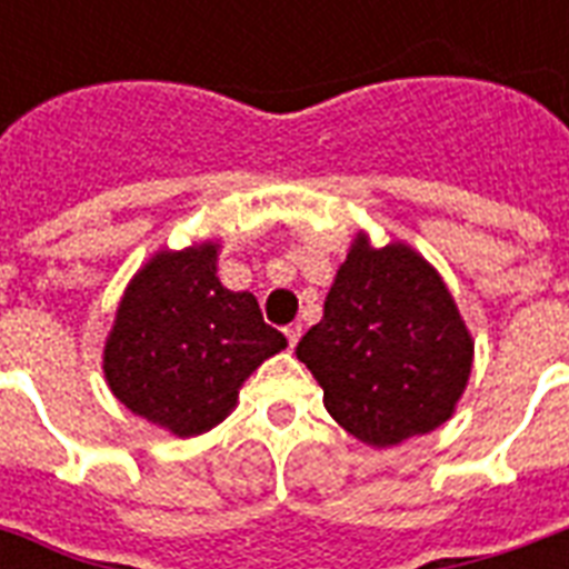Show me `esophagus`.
Listing matches in <instances>:
<instances>
[{
  "label": "esophagus",
  "mask_w": 569,
  "mask_h": 569,
  "mask_svg": "<svg viewBox=\"0 0 569 569\" xmlns=\"http://www.w3.org/2000/svg\"><path fill=\"white\" fill-rule=\"evenodd\" d=\"M283 333H286V339H289V348H295L298 346V339H301V325H289Z\"/></svg>",
  "instance_id": "obj_1"
}]
</instances>
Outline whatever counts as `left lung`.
Listing matches in <instances>:
<instances>
[{
    "label": "left lung",
    "instance_id": "obj_1",
    "mask_svg": "<svg viewBox=\"0 0 569 569\" xmlns=\"http://www.w3.org/2000/svg\"><path fill=\"white\" fill-rule=\"evenodd\" d=\"M295 355L325 389V407L369 446L440 428L472 369V339L440 274L407 244L357 236L325 301V319Z\"/></svg>",
    "mask_w": 569,
    "mask_h": 569
}]
</instances>
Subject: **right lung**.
I'll return each mask as SVG.
<instances>
[{
  "label": "right lung",
  "mask_w": 569,
  "mask_h": 569,
  "mask_svg": "<svg viewBox=\"0 0 569 569\" xmlns=\"http://www.w3.org/2000/svg\"><path fill=\"white\" fill-rule=\"evenodd\" d=\"M214 262L212 241L150 259L129 283L106 342L111 392L180 437L221 422L244 378L286 348L253 295L223 289Z\"/></svg>",
  "instance_id": "right-lung-1"
}]
</instances>
